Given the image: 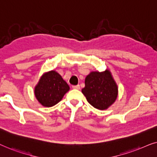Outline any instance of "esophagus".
<instances>
[{
	"label": "esophagus",
	"instance_id": "34e87169",
	"mask_svg": "<svg viewBox=\"0 0 157 157\" xmlns=\"http://www.w3.org/2000/svg\"><path fill=\"white\" fill-rule=\"evenodd\" d=\"M72 88H73V89H75V90H80V85H73Z\"/></svg>",
	"mask_w": 157,
	"mask_h": 157
}]
</instances>
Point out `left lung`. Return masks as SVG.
<instances>
[{
    "mask_svg": "<svg viewBox=\"0 0 157 157\" xmlns=\"http://www.w3.org/2000/svg\"><path fill=\"white\" fill-rule=\"evenodd\" d=\"M82 93L87 102L98 110H106L118 98V87L110 71H93L85 77Z\"/></svg>",
    "mask_w": 157,
    "mask_h": 157,
    "instance_id": "1",
    "label": "left lung"
}]
</instances>
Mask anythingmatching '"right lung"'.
Returning a JSON list of instances; mask_svg holds the SVG:
<instances>
[{"label":"right lung","mask_w":157,"mask_h":157,"mask_svg":"<svg viewBox=\"0 0 157 157\" xmlns=\"http://www.w3.org/2000/svg\"><path fill=\"white\" fill-rule=\"evenodd\" d=\"M70 90V86L55 70L44 72L34 87L36 100L44 107H52Z\"/></svg>","instance_id":"right-lung-1"}]
</instances>
